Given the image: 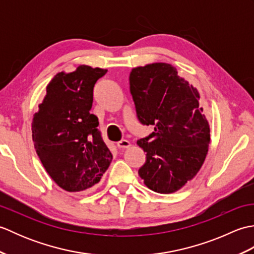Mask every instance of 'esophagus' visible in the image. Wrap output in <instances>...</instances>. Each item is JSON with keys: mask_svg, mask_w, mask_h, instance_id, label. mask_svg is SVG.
Instances as JSON below:
<instances>
[{"mask_svg": "<svg viewBox=\"0 0 254 254\" xmlns=\"http://www.w3.org/2000/svg\"><path fill=\"white\" fill-rule=\"evenodd\" d=\"M117 146L118 148L120 149H124V148H128L131 146V143L127 141V139H121V141H119L117 143Z\"/></svg>", "mask_w": 254, "mask_h": 254, "instance_id": "34e87169", "label": "esophagus"}]
</instances>
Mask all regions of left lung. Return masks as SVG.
I'll return each instance as SVG.
<instances>
[{"mask_svg": "<svg viewBox=\"0 0 254 254\" xmlns=\"http://www.w3.org/2000/svg\"><path fill=\"white\" fill-rule=\"evenodd\" d=\"M130 91L138 121L154 127L137 141L146 153L139 177L157 193L180 190L201 169L210 141L197 89L171 64L153 63L132 69Z\"/></svg>", "mask_w": 254, "mask_h": 254, "instance_id": "left-lung-1", "label": "left lung"}]
</instances>
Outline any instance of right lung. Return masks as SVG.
Segmentation results:
<instances>
[{
	"label": "right lung",
	"mask_w": 254,
	"mask_h": 254,
	"mask_svg": "<svg viewBox=\"0 0 254 254\" xmlns=\"http://www.w3.org/2000/svg\"><path fill=\"white\" fill-rule=\"evenodd\" d=\"M107 69L79 65L58 73L34 115L32 141L46 171L67 192H87L101 179L112 155L89 112L97 80Z\"/></svg>",
	"instance_id": "right-lung-1"
}]
</instances>
